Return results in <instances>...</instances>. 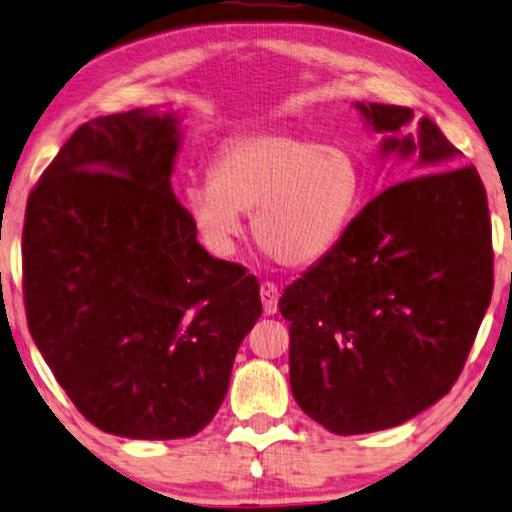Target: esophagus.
<instances>
[{
	"label": "esophagus",
	"instance_id": "34e87169",
	"mask_svg": "<svg viewBox=\"0 0 512 512\" xmlns=\"http://www.w3.org/2000/svg\"><path fill=\"white\" fill-rule=\"evenodd\" d=\"M261 300H263V311L265 314H274L279 309V288L274 281L265 279L261 284Z\"/></svg>",
	"mask_w": 512,
	"mask_h": 512
}]
</instances>
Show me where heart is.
Wrapping results in <instances>:
<instances>
[{
    "label": "heart",
    "instance_id": "heart-1",
    "mask_svg": "<svg viewBox=\"0 0 512 512\" xmlns=\"http://www.w3.org/2000/svg\"><path fill=\"white\" fill-rule=\"evenodd\" d=\"M362 166L353 150L302 133H258L219 152L210 182L191 184L187 210L217 249L254 214V238L272 261L309 265L328 254L358 212Z\"/></svg>",
    "mask_w": 512,
    "mask_h": 512
}]
</instances>
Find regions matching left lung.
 I'll return each instance as SVG.
<instances>
[{
	"label": "left lung",
	"mask_w": 512,
	"mask_h": 512,
	"mask_svg": "<svg viewBox=\"0 0 512 512\" xmlns=\"http://www.w3.org/2000/svg\"><path fill=\"white\" fill-rule=\"evenodd\" d=\"M383 152L418 157L416 177L383 189L321 261L279 298L295 402L332 434L402 425L453 388L492 300L494 251L476 166L413 110L358 103ZM428 173L425 174L424 170Z\"/></svg>",
	"instance_id": "obj_1"
}]
</instances>
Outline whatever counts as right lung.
I'll return each instance as SVG.
<instances>
[{
    "mask_svg": "<svg viewBox=\"0 0 512 512\" xmlns=\"http://www.w3.org/2000/svg\"><path fill=\"white\" fill-rule=\"evenodd\" d=\"M177 147L175 115L96 117L27 198L29 332L76 409L127 439L201 432L263 314L254 274L198 244L170 189Z\"/></svg>",
    "mask_w": 512,
    "mask_h": 512,
    "instance_id": "1",
    "label": "right lung"
}]
</instances>
